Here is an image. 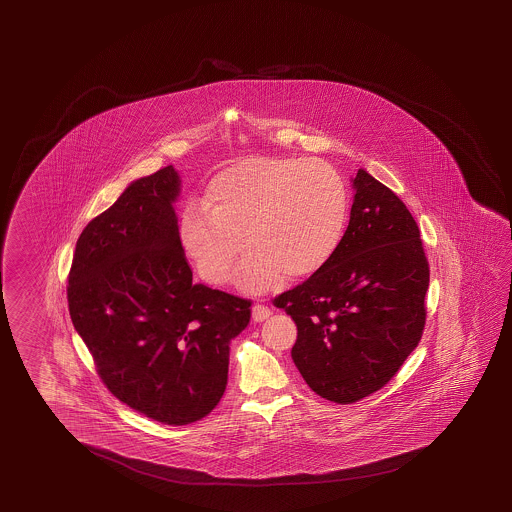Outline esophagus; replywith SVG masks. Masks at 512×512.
Instances as JSON below:
<instances>
[{"instance_id": "1", "label": "esophagus", "mask_w": 512, "mask_h": 512, "mask_svg": "<svg viewBox=\"0 0 512 512\" xmlns=\"http://www.w3.org/2000/svg\"><path fill=\"white\" fill-rule=\"evenodd\" d=\"M272 315L271 307L265 304H256L252 307V320L254 322H263Z\"/></svg>"}]
</instances>
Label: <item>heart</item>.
Masks as SVG:
<instances>
[{
    "label": "heart",
    "mask_w": 512,
    "mask_h": 512,
    "mask_svg": "<svg viewBox=\"0 0 512 512\" xmlns=\"http://www.w3.org/2000/svg\"><path fill=\"white\" fill-rule=\"evenodd\" d=\"M348 188L318 159L249 157L208 181L203 205L179 216L177 236L208 283L229 280L245 245L252 251L238 272L243 289L300 282L333 260L348 223Z\"/></svg>",
    "instance_id": "heart-1"
}]
</instances>
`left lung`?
<instances>
[{"instance_id": "8db88e82", "label": "left lung", "mask_w": 512, "mask_h": 512, "mask_svg": "<svg viewBox=\"0 0 512 512\" xmlns=\"http://www.w3.org/2000/svg\"><path fill=\"white\" fill-rule=\"evenodd\" d=\"M349 225L333 260L278 294L298 327L294 364L313 392L357 403L392 381L426 322L430 267L414 216L360 168Z\"/></svg>"}]
</instances>
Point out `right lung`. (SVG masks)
<instances>
[{
    "mask_svg": "<svg viewBox=\"0 0 512 512\" xmlns=\"http://www.w3.org/2000/svg\"><path fill=\"white\" fill-rule=\"evenodd\" d=\"M174 166L133 181L82 230L67 278L69 315L119 401L183 426L218 406L230 340L251 300L192 283L177 236Z\"/></svg>",
    "mask_w": 512,
    "mask_h": 512,
    "instance_id": "obj_1",
    "label": "right lung"
}]
</instances>
